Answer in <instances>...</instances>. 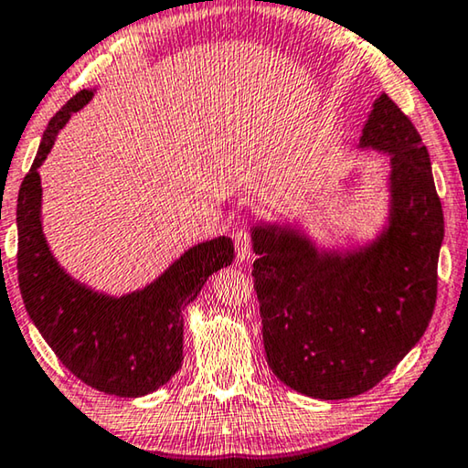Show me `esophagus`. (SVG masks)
Here are the masks:
<instances>
[{
    "mask_svg": "<svg viewBox=\"0 0 468 468\" xmlns=\"http://www.w3.org/2000/svg\"><path fill=\"white\" fill-rule=\"evenodd\" d=\"M233 243H235V250H237V258L245 262L251 256V235L248 229H237L233 233Z\"/></svg>",
    "mask_w": 468,
    "mask_h": 468,
    "instance_id": "esophagus-1",
    "label": "esophagus"
}]
</instances>
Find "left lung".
I'll return each instance as SVG.
<instances>
[{"mask_svg":"<svg viewBox=\"0 0 468 468\" xmlns=\"http://www.w3.org/2000/svg\"><path fill=\"white\" fill-rule=\"evenodd\" d=\"M359 148L390 156L388 227L369 245L326 251L297 229H251L253 289L274 376L312 399L367 392L430 326L443 212L413 122L379 94Z\"/></svg>","mask_w":468,"mask_h":468,"instance_id":"obj_1","label":"left lung"}]
</instances>
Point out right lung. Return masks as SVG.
<instances>
[{
    "label": "right lung",
    "instance_id": "obj_1",
    "mask_svg": "<svg viewBox=\"0 0 468 468\" xmlns=\"http://www.w3.org/2000/svg\"><path fill=\"white\" fill-rule=\"evenodd\" d=\"M92 94L80 90L51 117L33 167L20 186L16 208L18 284L30 320L63 366L101 392L136 399L167 384L181 367V312L212 272L233 262L235 250L229 237L197 243L154 282L123 297L92 291L63 271L43 235L38 167L51 153L59 130Z\"/></svg>",
    "mask_w": 468,
    "mask_h": 468
}]
</instances>
